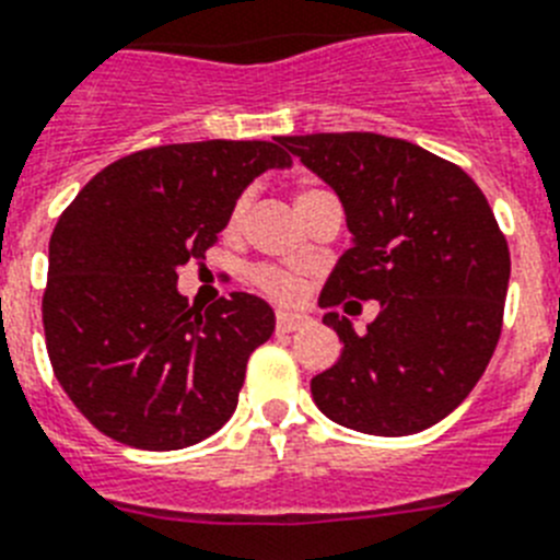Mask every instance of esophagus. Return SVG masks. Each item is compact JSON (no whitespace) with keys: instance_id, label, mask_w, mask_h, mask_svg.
Returning <instances> with one entry per match:
<instances>
[{"instance_id":"34e87169","label":"esophagus","mask_w":560,"mask_h":560,"mask_svg":"<svg viewBox=\"0 0 560 560\" xmlns=\"http://www.w3.org/2000/svg\"><path fill=\"white\" fill-rule=\"evenodd\" d=\"M310 318L304 313H288V310H281L279 316H276V330L279 332H293V330H302L307 327Z\"/></svg>"}]
</instances>
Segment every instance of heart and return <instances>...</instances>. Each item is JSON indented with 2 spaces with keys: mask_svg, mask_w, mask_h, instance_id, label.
Wrapping results in <instances>:
<instances>
[{
  "mask_svg": "<svg viewBox=\"0 0 560 560\" xmlns=\"http://www.w3.org/2000/svg\"><path fill=\"white\" fill-rule=\"evenodd\" d=\"M313 192L318 190H304L299 192V199H295V205L302 199H307V196H313ZM244 210H247V199H238L236 208H233V213H230V230H236L238 224H242L244 219ZM253 279L261 284V288L267 290L270 295H276V299H293V295H299V281L290 276V272L284 270H276V267H258L256 272H253Z\"/></svg>",
  "mask_w": 560,
  "mask_h": 560,
  "instance_id": "b5f03b06",
  "label": "heart"
}]
</instances>
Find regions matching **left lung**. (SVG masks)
<instances>
[{
  "label": "left lung",
  "mask_w": 560,
  "mask_h": 560,
  "mask_svg": "<svg viewBox=\"0 0 560 560\" xmlns=\"http://www.w3.org/2000/svg\"><path fill=\"white\" fill-rule=\"evenodd\" d=\"M307 171L336 190L350 250L318 295L322 307L375 299L382 313L345 341L310 382L324 416L368 435H412L469 396L501 336L510 250L481 187L455 164L378 133L281 136Z\"/></svg>",
  "instance_id": "1"
}]
</instances>
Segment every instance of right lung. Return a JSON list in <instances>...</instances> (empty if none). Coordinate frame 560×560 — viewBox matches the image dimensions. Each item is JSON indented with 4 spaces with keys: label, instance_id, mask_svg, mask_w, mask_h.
<instances>
[{
    "label": "right lung",
    "instance_id": "add662e5",
    "mask_svg": "<svg viewBox=\"0 0 560 560\" xmlns=\"http://www.w3.org/2000/svg\"><path fill=\"white\" fill-rule=\"evenodd\" d=\"M290 164L279 139L164 144L107 164L65 210L42 322L56 378L98 432L164 453L236 412L276 313L250 293L199 313L178 293V267L205 258L253 178Z\"/></svg>",
    "mask_w": 560,
    "mask_h": 560
}]
</instances>
